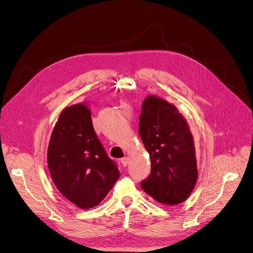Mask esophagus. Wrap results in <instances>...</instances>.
I'll list each match as a JSON object with an SVG mask.
<instances>
[{"instance_id":"esophagus-1","label":"esophagus","mask_w":253,"mask_h":253,"mask_svg":"<svg viewBox=\"0 0 253 253\" xmlns=\"http://www.w3.org/2000/svg\"><path fill=\"white\" fill-rule=\"evenodd\" d=\"M121 162H122V165H123L124 167H126V166L128 165V162H129V158H128L127 156H125L124 158L121 159Z\"/></svg>"}]
</instances>
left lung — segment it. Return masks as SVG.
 Wrapping results in <instances>:
<instances>
[{
  "instance_id": "1",
  "label": "left lung",
  "mask_w": 253,
  "mask_h": 253,
  "mask_svg": "<svg viewBox=\"0 0 253 253\" xmlns=\"http://www.w3.org/2000/svg\"><path fill=\"white\" fill-rule=\"evenodd\" d=\"M139 133L150 155L151 171L142 189L156 201L184 202L197 181V161L192 133L174 105L148 96L142 105Z\"/></svg>"
}]
</instances>
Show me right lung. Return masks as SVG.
<instances>
[{
  "mask_svg": "<svg viewBox=\"0 0 253 253\" xmlns=\"http://www.w3.org/2000/svg\"><path fill=\"white\" fill-rule=\"evenodd\" d=\"M48 168L61 194L83 210L98 205L120 177L84 104L66 107L59 116L48 147Z\"/></svg>",
  "mask_w": 253,
  "mask_h": 253,
  "instance_id": "1",
  "label": "right lung"
}]
</instances>
